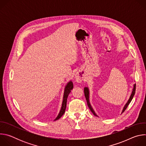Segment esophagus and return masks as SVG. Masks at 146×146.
<instances>
[{"instance_id": "1", "label": "esophagus", "mask_w": 146, "mask_h": 146, "mask_svg": "<svg viewBox=\"0 0 146 146\" xmlns=\"http://www.w3.org/2000/svg\"><path fill=\"white\" fill-rule=\"evenodd\" d=\"M75 78L77 82H81L83 80V77L81 74L77 73L75 74Z\"/></svg>"}]
</instances>
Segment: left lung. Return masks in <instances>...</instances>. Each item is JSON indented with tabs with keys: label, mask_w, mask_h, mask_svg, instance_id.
Masks as SVG:
<instances>
[{
	"label": "left lung",
	"mask_w": 146,
	"mask_h": 146,
	"mask_svg": "<svg viewBox=\"0 0 146 146\" xmlns=\"http://www.w3.org/2000/svg\"><path fill=\"white\" fill-rule=\"evenodd\" d=\"M135 91H136V84H134V86H133V90H132V94L130 96V98L129 99V100H128L127 103L125 104V105L123 107V109L122 111V113L123 112H124V111L126 110V109L127 108V107L128 106V105H129V103H131V102L132 101L133 98V96L135 95ZM84 95H85V97H86V100H87V105H88V108H90L91 111L93 113V114L95 115V116H96V117H98L96 113H95L94 110H93L91 104L90 103V100H89V95H90V93H89V90H88V87H85L84 89Z\"/></svg>",
	"instance_id": "1"
}]
</instances>
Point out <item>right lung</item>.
<instances>
[{
  "label": "right lung",
  "mask_w": 146,
  "mask_h": 146,
  "mask_svg": "<svg viewBox=\"0 0 146 146\" xmlns=\"http://www.w3.org/2000/svg\"><path fill=\"white\" fill-rule=\"evenodd\" d=\"M73 82H72V81H70L68 83L66 86L65 87V91H64V99H63V102H62V104L61 109L59 111V114L58 115L56 118L54 119V121H56V120L59 119L65 113V110H66V108L67 99H68L69 94L71 92V90L73 89Z\"/></svg>",
  "instance_id": "add662e5"
}]
</instances>
